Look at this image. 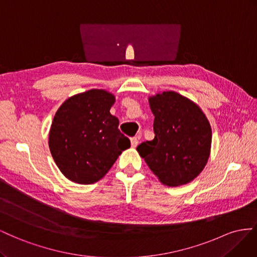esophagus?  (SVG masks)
I'll return each mask as SVG.
<instances>
[{
    "label": "esophagus",
    "mask_w": 257,
    "mask_h": 257,
    "mask_svg": "<svg viewBox=\"0 0 257 257\" xmlns=\"http://www.w3.org/2000/svg\"><path fill=\"white\" fill-rule=\"evenodd\" d=\"M131 146H133V148H137V145L139 144V140H138V138H136V137H134V138H131Z\"/></svg>",
    "instance_id": "34e87169"
}]
</instances>
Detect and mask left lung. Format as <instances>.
<instances>
[{
	"instance_id": "obj_1",
	"label": "left lung",
	"mask_w": 257,
	"mask_h": 257,
	"mask_svg": "<svg viewBox=\"0 0 257 257\" xmlns=\"http://www.w3.org/2000/svg\"><path fill=\"white\" fill-rule=\"evenodd\" d=\"M155 138L137 148L150 169L168 186H180L199 174L210 156L212 131L193 101L174 91L149 99Z\"/></svg>"
}]
</instances>
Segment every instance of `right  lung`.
<instances>
[{"instance_id":"1","label":"right lung","mask_w":257,"mask_h":257,"mask_svg":"<svg viewBox=\"0 0 257 257\" xmlns=\"http://www.w3.org/2000/svg\"><path fill=\"white\" fill-rule=\"evenodd\" d=\"M115 97L91 89L65 100L58 108L49 131V149L65 178L92 184L107 173L130 140L109 113Z\"/></svg>"}]
</instances>
